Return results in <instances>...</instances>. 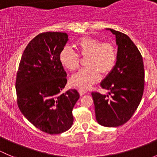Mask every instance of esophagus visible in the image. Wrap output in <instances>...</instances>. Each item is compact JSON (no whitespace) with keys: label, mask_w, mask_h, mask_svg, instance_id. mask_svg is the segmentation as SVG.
Here are the masks:
<instances>
[{"label":"esophagus","mask_w":157,"mask_h":157,"mask_svg":"<svg viewBox=\"0 0 157 157\" xmlns=\"http://www.w3.org/2000/svg\"><path fill=\"white\" fill-rule=\"evenodd\" d=\"M79 93H80V96H83V95H84L85 93H86V90H83V89H79Z\"/></svg>","instance_id":"1"}]
</instances>
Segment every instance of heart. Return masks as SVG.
<instances>
[{
    "mask_svg": "<svg viewBox=\"0 0 157 157\" xmlns=\"http://www.w3.org/2000/svg\"><path fill=\"white\" fill-rule=\"evenodd\" d=\"M77 54L65 47L60 52L59 61L63 67L68 71L77 69L80 64V57L86 59L85 68L71 77V83L83 89L90 88L97 83L102 75L110 74L115 67L117 61V51L111 42L102 41L91 36H85L75 43Z\"/></svg>",
    "mask_w": 157,
    "mask_h": 157,
    "instance_id": "1",
    "label": "heart"
}]
</instances>
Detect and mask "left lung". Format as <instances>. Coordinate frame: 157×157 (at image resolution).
Returning <instances> with one entry per match:
<instances>
[{
    "label": "left lung",
    "instance_id": "left-lung-1",
    "mask_svg": "<svg viewBox=\"0 0 157 157\" xmlns=\"http://www.w3.org/2000/svg\"><path fill=\"white\" fill-rule=\"evenodd\" d=\"M109 29L116 38L117 61L101 86L107 95L92 92L96 121L105 127H118L126 123L137 110L144 89L142 55L131 39L124 33Z\"/></svg>",
    "mask_w": 157,
    "mask_h": 157
}]
</instances>
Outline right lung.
<instances>
[{
    "label": "right lung",
    "mask_w": 157,
    "mask_h": 157,
    "mask_svg": "<svg viewBox=\"0 0 157 157\" xmlns=\"http://www.w3.org/2000/svg\"><path fill=\"white\" fill-rule=\"evenodd\" d=\"M67 40L65 33L37 35L25 48L17 74L20 112L35 127L47 134H58L71 128L73 108L80 98L75 89L62 92L67 79L59 53Z\"/></svg>",
    "instance_id": "1"
}]
</instances>
